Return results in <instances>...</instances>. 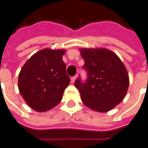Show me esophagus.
<instances>
[{"instance_id": "34e87169", "label": "esophagus", "mask_w": 148, "mask_h": 148, "mask_svg": "<svg viewBox=\"0 0 148 148\" xmlns=\"http://www.w3.org/2000/svg\"><path fill=\"white\" fill-rule=\"evenodd\" d=\"M76 78H77V75H75V76H74V77H71V82L74 83V82H75Z\"/></svg>"}]
</instances>
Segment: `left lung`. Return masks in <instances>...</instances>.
<instances>
[{
	"mask_svg": "<svg viewBox=\"0 0 148 148\" xmlns=\"http://www.w3.org/2000/svg\"><path fill=\"white\" fill-rule=\"evenodd\" d=\"M87 80L77 78L74 85L83 103L92 110L107 112L119 104L126 95L130 78L119 57L107 49H81Z\"/></svg>",
	"mask_w": 148,
	"mask_h": 148,
	"instance_id": "8db88e82",
	"label": "left lung"
}]
</instances>
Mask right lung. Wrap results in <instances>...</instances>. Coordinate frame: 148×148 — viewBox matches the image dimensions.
Instances as JSON below:
<instances>
[{
	"mask_svg": "<svg viewBox=\"0 0 148 148\" xmlns=\"http://www.w3.org/2000/svg\"><path fill=\"white\" fill-rule=\"evenodd\" d=\"M64 49H45L27 60L18 74L19 92L29 108L43 112L61 101L70 84L63 61Z\"/></svg>",
	"mask_w": 148,
	"mask_h": 148,
	"instance_id": "obj_1",
	"label": "right lung"
}]
</instances>
